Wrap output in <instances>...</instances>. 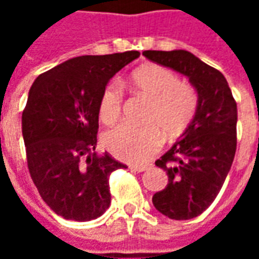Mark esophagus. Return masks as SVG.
Returning a JSON list of instances; mask_svg holds the SVG:
<instances>
[{
    "label": "esophagus",
    "mask_w": 259,
    "mask_h": 259,
    "mask_svg": "<svg viewBox=\"0 0 259 259\" xmlns=\"http://www.w3.org/2000/svg\"><path fill=\"white\" fill-rule=\"evenodd\" d=\"M147 166H141V165H130V170H133V172H144L147 170Z\"/></svg>",
    "instance_id": "1"
}]
</instances>
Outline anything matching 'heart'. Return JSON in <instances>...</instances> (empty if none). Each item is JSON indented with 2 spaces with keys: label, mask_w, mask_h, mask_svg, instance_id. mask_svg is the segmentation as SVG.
I'll use <instances>...</instances> for the list:
<instances>
[{
  "label": "heart",
  "mask_w": 259,
  "mask_h": 259,
  "mask_svg": "<svg viewBox=\"0 0 259 259\" xmlns=\"http://www.w3.org/2000/svg\"><path fill=\"white\" fill-rule=\"evenodd\" d=\"M132 89L150 100L143 126L120 124L104 135V146L127 162H146L159 151L163 133L176 139L194 119L198 93L178 74L159 65H144L132 74ZM123 87L118 80L108 83L100 97L98 113L104 123L118 122L123 107Z\"/></svg>",
  "instance_id": "1"
}]
</instances>
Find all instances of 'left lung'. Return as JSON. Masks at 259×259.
<instances>
[{
  "label": "left lung",
  "instance_id": "obj_1",
  "mask_svg": "<svg viewBox=\"0 0 259 259\" xmlns=\"http://www.w3.org/2000/svg\"><path fill=\"white\" fill-rule=\"evenodd\" d=\"M143 55L187 76L198 93L194 119L172 148L155 161L169 182L152 197L154 206L165 217L193 219L217 198L233 163L237 104L225 76L189 51H144Z\"/></svg>",
  "mask_w": 259,
  "mask_h": 259
}]
</instances>
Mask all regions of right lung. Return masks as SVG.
I'll use <instances>...</instances> for the list:
<instances>
[{
	"mask_svg": "<svg viewBox=\"0 0 259 259\" xmlns=\"http://www.w3.org/2000/svg\"><path fill=\"white\" fill-rule=\"evenodd\" d=\"M139 51L76 57L41 73L22 113L27 168L57 215L85 222L111 204L109 176L126 165L96 154L98 105L109 79Z\"/></svg>",
	"mask_w": 259,
	"mask_h": 259,
	"instance_id": "right-lung-1",
	"label": "right lung"
}]
</instances>
